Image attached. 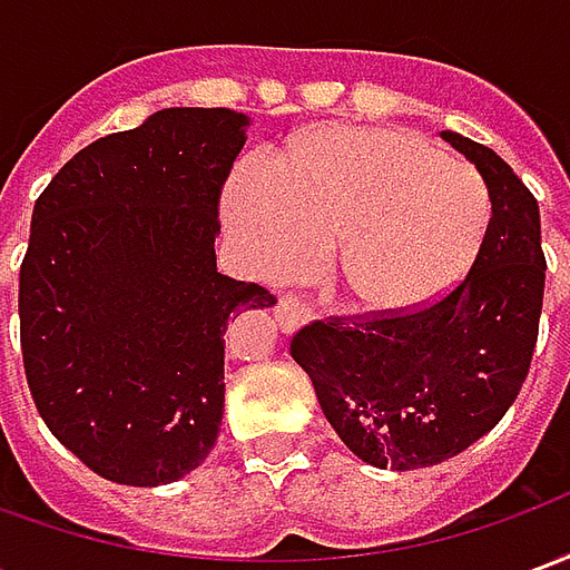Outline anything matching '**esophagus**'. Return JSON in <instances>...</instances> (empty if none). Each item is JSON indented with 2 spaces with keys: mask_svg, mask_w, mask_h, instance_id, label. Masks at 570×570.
<instances>
[{
  "mask_svg": "<svg viewBox=\"0 0 570 570\" xmlns=\"http://www.w3.org/2000/svg\"><path fill=\"white\" fill-rule=\"evenodd\" d=\"M311 305L305 296H296V293H284L281 302H277V311H274V317H277V326L284 330V333H296L302 323L311 321Z\"/></svg>",
  "mask_w": 570,
  "mask_h": 570,
  "instance_id": "esophagus-1",
  "label": "esophagus"
}]
</instances>
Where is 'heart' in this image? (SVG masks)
<instances>
[{
    "label": "heart",
    "instance_id": "heart-1",
    "mask_svg": "<svg viewBox=\"0 0 570 570\" xmlns=\"http://www.w3.org/2000/svg\"><path fill=\"white\" fill-rule=\"evenodd\" d=\"M235 235L272 268L338 249L347 293L366 308L440 296L476 256L489 188L406 130H323L281 167L247 161L228 198Z\"/></svg>",
    "mask_w": 570,
    "mask_h": 570
}]
</instances>
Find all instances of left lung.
Listing matches in <instances>:
<instances>
[{"label":"left lung","instance_id":"8db88e82","mask_svg":"<svg viewBox=\"0 0 570 570\" xmlns=\"http://www.w3.org/2000/svg\"><path fill=\"white\" fill-rule=\"evenodd\" d=\"M489 186L491 219L464 281L419 308L302 326L289 354L351 452L419 470L485 436L522 391L538 345L547 259L534 195L498 151L442 130Z\"/></svg>","mask_w":570,"mask_h":570}]
</instances>
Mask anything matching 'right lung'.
<instances>
[{
  "label": "right lung",
  "mask_w": 570,
  "mask_h": 570,
  "mask_svg": "<svg viewBox=\"0 0 570 570\" xmlns=\"http://www.w3.org/2000/svg\"><path fill=\"white\" fill-rule=\"evenodd\" d=\"M235 109H161L72 155L32 207L20 351L39 415L97 476L176 482L210 454L225 323L274 296L216 272Z\"/></svg>",
  "instance_id": "obj_1"
}]
</instances>
